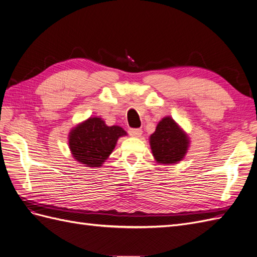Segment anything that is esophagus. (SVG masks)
Masks as SVG:
<instances>
[{
	"mask_svg": "<svg viewBox=\"0 0 257 257\" xmlns=\"http://www.w3.org/2000/svg\"><path fill=\"white\" fill-rule=\"evenodd\" d=\"M128 134L131 136H134V137H141L143 134V130L142 128H130Z\"/></svg>",
	"mask_w": 257,
	"mask_h": 257,
	"instance_id": "34e87169",
	"label": "esophagus"
}]
</instances>
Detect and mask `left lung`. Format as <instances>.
<instances>
[{
    "label": "left lung",
    "mask_w": 257,
    "mask_h": 257,
    "mask_svg": "<svg viewBox=\"0 0 257 257\" xmlns=\"http://www.w3.org/2000/svg\"><path fill=\"white\" fill-rule=\"evenodd\" d=\"M153 157L162 164L181 161L188 150L189 141L184 132L169 116L162 119L150 137Z\"/></svg>",
    "instance_id": "8db88e82"
}]
</instances>
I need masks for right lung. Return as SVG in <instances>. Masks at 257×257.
<instances>
[{"label": "right lung", "mask_w": 257, "mask_h": 257, "mask_svg": "<svg viewBox=\"0 0 257 257\" xmlns=\"http://www.w3.org/2000/svg\"><path fill=\"white\" fill-rule=\"evenodd\" d=\"M126 135L120 126H107L100 118H90L76 126L68 137L74 159L88 167L102 166L114 149L118 138Z\"/></svg>", "instance_id": "1"}]
</instances>
